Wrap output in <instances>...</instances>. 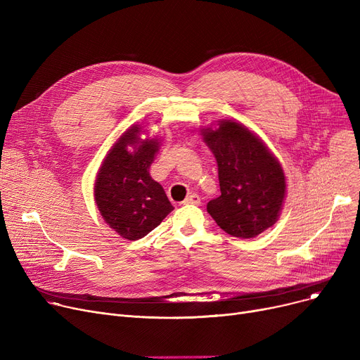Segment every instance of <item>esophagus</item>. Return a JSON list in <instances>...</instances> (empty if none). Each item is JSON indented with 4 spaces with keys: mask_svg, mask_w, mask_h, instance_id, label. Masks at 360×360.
Returning <instances> with one entry per match:
<instances>
[{
    "mask_svg": "<svg viewBox=\"0 0 360 360\" xmlns=\"http://www.w3.org/2000/svg\"><path fill=\"white\" fill-rule=\"evenodd\" d=\"M184 204H194V205H200L201 204V197L198 194H190L185 200Z\"/></svg>",
    "mask_w": 360,
    "mask_h": 360,
    "instance_id": "34e87169",
    "label": "esophagus"
}]
</instances>
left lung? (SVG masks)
Wrapping results in <instances>:
<instances>
[{
    "label": "left lung",
    "mask_w": 360,
    "mask_h": 360,
    "mask_svg": "<svg viewBox=\"0 0 360 360\" xmlns=\"http://www.w3.org/2000/svg\"><path fill=\"white\" fill-rule=\"evenodd\" d=\"M201 137L216 158L221 193L207 212L235 238L251 239L271 228L286 198V175L273 151L235 120L201 128Z\"/></svg>",
    "instance_id": "obj_1"
}]
</instances>
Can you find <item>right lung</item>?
<instances>
[{
	"label": "right lung",
	"mask_w": 360,
	"mask_h": 360,
	"mask_svg": "<svg viewBox=\"0 0 360 360\" xmlns=\"http://www.w3.org/2000/svg\"><path fill=\"white\" fill-rule=\"evenodd\" d=\"M141 134L139 124L122 132L102 160L93 188L102 219L128 240L141 239L174 210L162 185L148 172L160 140L141 139Z\"/></svg>",
	"instance_id": "right-lung-1"
}]
</instances>
